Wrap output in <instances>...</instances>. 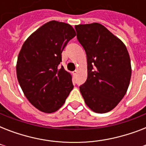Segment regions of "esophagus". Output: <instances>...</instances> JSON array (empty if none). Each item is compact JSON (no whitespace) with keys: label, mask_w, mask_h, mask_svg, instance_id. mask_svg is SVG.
Listing matches in <instances>:
<instances>
[{"label":"esophagus","mask_w":146,"mask_h":146,"mask_svg":"<svg viewBox=\"0 0 146 146\" xmlns=\"http://www.w3.org/2000/svg\"><path fill=\"white\" fill-rule=\"evenodd\" d=\"M77 73H78V70H75L73 72V75H76V74H77Z\"/></svg>","instance_id":"esophagus-1"}]
</instances>
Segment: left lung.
<instances>
[{"instance_id":"8db88e82","label":"left lung","mask_w":146,"mask_h":146,"mask_svg":"<svg viewBox=\"0 0 146 146\" xmlns=\"http://www.w3.org/2000/svg\"><path fill=\"white\" fill-rule=\"evenodd\" d=\"M75 29L88 64V76L80 92L92 111L107 113L119 104L129 87L132 68L128 50L102 24H80Z\"/></svg>"}]
</instances>
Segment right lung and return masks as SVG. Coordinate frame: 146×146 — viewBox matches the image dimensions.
<instances>
[{
  "mask_svg": "<svg viewBox=\"0 0 146 146\" xmlns=\"http://www.w3.org/2000/svg\"><path fill=\"white\" fill-rule=\"evenodd\" d=\"M74 29L62 22H48L25 41L17 62V76L29 102L44 113L57 111L73 89L72 76L58 65Z\"/></svg>",
  "mask_w": 146,
  "mask_h": 146,
  "instance_id": "add662e5",
  "label": "right lung"
}]
</instances>
